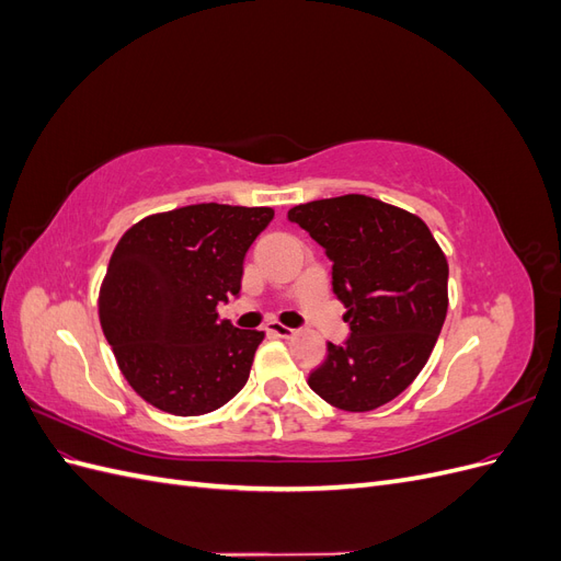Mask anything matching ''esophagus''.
Listing matches in <instances>:
<instances>
[{"label": "esophagus", "instance_id": "obj_1", "mask_svg": "<svg viewBox=\"0 0 561 561\" xmlns=\"http://www.w3.org/2000/svg\"><path fill=\"white\" fill-rule=\"evenodd\" d=\"M266 332L268 334H274V336H280V339H290L293 334H295V330L293 328H285V325H280V322H268L266 325Z\"/></svg>", "mask_w": 561, "mask_h": 561}]
</instances>
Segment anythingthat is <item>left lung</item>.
<instances>
[{
  "label": "left lung",
  "instance_id": "1",
  "mask_svg": "<svg viewBox=\"0 0 561 561\" xmlns=\"http://www.w3.org/2000/svg\"><path fill=\"white\" fill-rule=\"evenodd\" d=\"M287 217L325 248L351 325L344 346L328 344L309 386L336 410H377L435 348L449 307L445 252L421 217L363 194L301 203Z\"/></svg>",
  "mask_w": 561,
  "mask_h": 561
}]
</instances>
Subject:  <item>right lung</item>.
Wrapping results in <instances>:
<instances>
[{
  "mask_svg": "<svg viewBox=\"0 0 561 561\" xmlns=\"http://www.w3.org/2000/svg\"><path fill=\"white\" fill-rule=\"evenodd\" d=\"M271 219V208L196 203L140 219L116 243L98 316L151 407L201 416L245 386L264 332L233 328L217 307L239 295L245 252Z\"/></svg>",
  "mask_w": 561,
  "mask_h": 561,
  "instance_id": "1",
  "label": "right lung"
}]
</instances>
